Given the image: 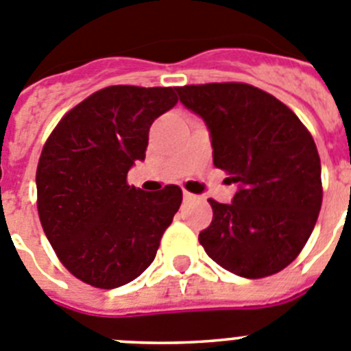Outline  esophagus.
Listing matches in <instances>:
<instances>
[{"label":"esophagus","mask_w":351,"mask_h":351,"mask_svg":"<svg viewBox=\"0 0 351 351\" xmlns=\"http://www.w3.org/2000/svg\"><path fill=\"white\" fill-rule=\"evenodd\" d=\"M183 199H185V201H194V199H197V195L191 194V192L187 191H183Z\"/></svg>","instance_id":"34e87169"}]
</instances>
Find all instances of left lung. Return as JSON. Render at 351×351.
I'll list each match as a JSON object with an SVG mask.
<instances>
[{
    "instance_id": "1",
    "label": "left lung",
    "mask_w": 351,
    "mask_h": 351,
    "mask_svg": "<svg viewBox=\"0 0 351 351\" xmlns=\"http://www.w3.org/2000/svg\"><path fill=\"white\" fill-rule=\"evenodd\" d=\"M176 93L206 122L215 166L239 185L230 204L208 199L213 220L199 243L238 276L282 271L301 254L322 208L313 138L289 106L254 85H185Z\"/></svg>"
}]
</instances>
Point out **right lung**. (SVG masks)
I'll use <instances>...</instances> for the list:
<instances>
[{
    "label": "right lung",
    "mask_w": 351,
    "mask_h": 351,
    "mask_svg": "<svg viewBox=\"0 0 351 351\" xmlns=\"http://www.w3.org/2000/svg\"><path fill=\"white\" fill-rule=\"evenodd\" d=\"M176 87L112 85L61 119L36 169L38 215L69 273L96 289L132 282L154 262L182 189L145 192L128 183L145 159L148 131L178 103Z\"/></svg>",
    "instance_id": "1"
}]
</instances>
